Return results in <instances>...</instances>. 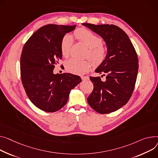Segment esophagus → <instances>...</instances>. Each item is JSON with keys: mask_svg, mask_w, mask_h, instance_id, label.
<instances>
[{"mask_svg": "<svg viewBox=\"0 0 158 158\" xmlns=\"http://www.w3.org/2000/svg\"><path fill=\"white\" fill-rule=\"evenodd\" d=\"M81 79L82 81H86V80H88L89 77L88 76H81Z\"/></svg>", "mask_w": 158, "mask_h": 158, "instance_id": "obj_1", "label": "esophagus"}]
</instances>
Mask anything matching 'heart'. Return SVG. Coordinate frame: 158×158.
<instances>
[{
	"label": "heart",
	"instance_id": "obj_1",
	"mask_svg": "<svg viewBox=\"0 0 158 158\" xmlns=\"http://www.w3.org/2000/svg\"><path fill=\"white\" fill-rule=\"evenodd\" d=\"M74 35L79 40L89 48L87 56H89L94 65H100L106 60L107 50L102 46L103 41L101 38L85 28L76 30ZM73 42V38L69 34H66L62 38L60 48L63 56L65 57L69 56ZM91 65V62L88 60H79L72 58L67 61L65 68L70 73L82 75L89 70Z\"/></svg>",
	"mask_w": 158,
	"mask_h": 158
}]
</instances>
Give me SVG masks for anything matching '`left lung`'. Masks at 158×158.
I'll use <instances>...</instances> for the list:
<instances>
[{
    "label": "left lung",
    "instance_id": "1",
    "mask_svg": "<svg viewBox=\"0 0 158 158\" xmlns=\"http://www.w3.org/2000/svg\"><path fill=\"white\" fill-rule=\"evenodd\" d=\"M82 25L99 35L107 49L106 60L94 70L106 73V79L89 77L94 87L88 102L100 114L114 112L127 104L131 97L139 70L137 55L128 35L119 27L108 24Z\"/></svg>",
    "mask_w": 158,
    "mask_h": 158
}]
</instances>
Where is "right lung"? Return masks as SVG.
<instances>
[{
	"instance_id": "right-lung-1",
	"label": "right lung",
	"mask_w": 158,
	"mask_h": 158,
	"mask_svg": "<svg viewBox=\"0 0 158 158\" xmlns=\"http://www.w3.org/2000/svg\"><path fill=\"white\" fill-rule=\"evenodd\" d=\"M77 26H43L23 46L20 58L22 82L30 100L42 110L54 112L61 109L67 103L71 89L82 81L70 73L53 72L55 65L62 58V38Z\"/></svg>"
}]
</instances>
